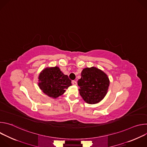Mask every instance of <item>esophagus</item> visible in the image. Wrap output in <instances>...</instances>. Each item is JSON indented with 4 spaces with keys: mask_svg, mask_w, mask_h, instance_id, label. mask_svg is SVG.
I'll use <instances>...</instances> for the list:
<instances>
[{
    "mask_svg": "<svg viewBox=\"0 0 147 147\" xmlns=\"http://www.w3.org/2000/svg\"><path fill=\"white\" fill-rule=\"evenodd\" d=\"M71 83H72V84H73V85H74V86H76V85L77 84V82H76V81H74V80L72 81Z\"/></svg>",
    "mask_w": 147,
    "mask_h": 147,
    "instance_id": "esophagus-1",
    "label": "esophagus"
}]
</instances>
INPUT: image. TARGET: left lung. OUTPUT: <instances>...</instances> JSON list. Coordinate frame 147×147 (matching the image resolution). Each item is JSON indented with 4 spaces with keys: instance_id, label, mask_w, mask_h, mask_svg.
Segmentation results:
<instances>
[{
    "instance_id": "left-lung-1",
    "label": "left lung",
    "mask_w": 147,
    "mask_h": 147,
    "mask_svg": "<svg viewBox=\"0 0 147 147\" xmlns=\"http://www.w3.org/2000/svg\"><path fill=\"white\" fill-rule=\"evenodd\" d=\"M110 81L108 75L95 67H86L81 71L78 80L79 92L83 100L88 104H96L106 96Z\"/></svg>"
}]
</instances>
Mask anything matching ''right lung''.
Returning a JSON list of instances; mask_svg holds the SVG:
<instances>
[{"label": "right lung", "mask_w": 147, "mask_h": 147, "mask_svg": "<svg viewBox=\"0 0 147 147\" xmlns=\"http://www.w3.org/2000/svg\"><path fill=\"white\" fill-rule=\"evenodd\" d=\"M71 82L69 77L63 73L59 67H48L39 73L38 85L45 94L56 99L71 86Z\"/></svg>", "instance_id": "right-lung-1"}]
</instances>
